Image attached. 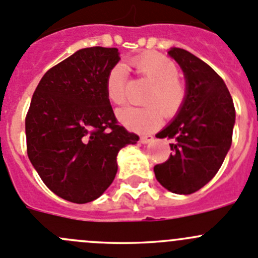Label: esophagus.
I'll list each match as a JSON object with an SVG mask.
<instances>
[{
    "instance_id": "1",
    "label": "esophagus",
    "mask_w": 258,
    "mask_h": 258,
    "mask_svg": "<svg viewBox=\"0 0 258 258\" xmlns=\"http://www.w3.org/2000/svg\"><path fill=\"white\" fill-rule=\"evenodd\" d=\"M154 138L152 136H143L141 137V143L143 144H147V143H151V142H153Z\"/></svg>"
}]
</instances>
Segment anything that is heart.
Wrapping results in <instances>:
<instances>
[{"label":"heart","instance_id":"1","mask_svg":"<svg viewBox=\"0 0 258 258\" xmlns=\"http://www.w3.org/2000/svg\"><path fill=\"white\" fill-rule=\"evenodd\" d=\"M139 77L151 83L144 97V107H122L117 111V119L129 129L149 132L159 126L163 119L177 115L186 100V86L178 78L175 63L162 54H141L126 63ZM106 96L112 104L122 105L126 100V71L116 64L107 72L105 80Z\"/></svg>","mask_w":258,"mask_h":258}]
</instances>
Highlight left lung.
Instances as JSON below:
<instances>
[{"label":"left lung","mask_w":258,"mask_h":258,"mask_svg":"<svg viewBox=\"0 0 258 258\" xmlns=\"http://www.w3.org/2000/svg\"><path fill=\"white\" fill-rule=\"evenodd\" d=\"M182 68L186 100L157 138L172 139L168 159L154 166L157 181L168 191L188 195L207 185L219 171L232 144L235 109L224 81L190 51L171 48Z\"/></svg>","instance_id":"left-lung-1"}]
</instances>
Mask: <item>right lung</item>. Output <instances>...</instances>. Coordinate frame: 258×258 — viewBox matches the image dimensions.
Returning <instances> with one entry per match:
<instances>
[{
  "instance_id": "obj_1",
  "label": "right lung",
  "mask_w": 258,
  "mask_h": 258,
  "mask_svg": "<svg viewBox=\"0 0 258 258\" xmlns=\"http://www.w3.org/2000/svg\"><path fill=\"white\" fill-rule=\"evenodd\" d=\"M116 48L80 49L39 82L25 119L30 162L49 190L85 204L111 185L116 156L139 137L117 124L106 96V75Z\"/></svg>"
}]
</instances>
